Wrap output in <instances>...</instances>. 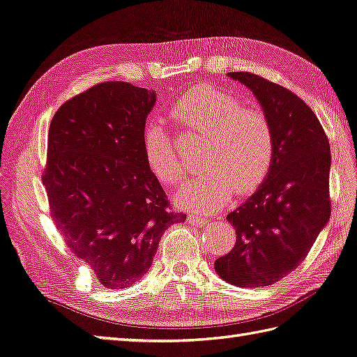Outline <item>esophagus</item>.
<instances>
[{
  "label": "esophagus",
  "mask_w": 357,
  "mask_h": 357,
  "mask_svg": "<svg viewBox=\"0 0 357 357\" xmlns=\"http://www.w3.org/2000/svg\"><path fill=\"white\" fill-rule=\"evenodd\" d=\"M208 220V218L204 216V214H190L188 222L195 223V225H205V222Z\"/></svg>",
  "instance_id": "1"
}]
</instances>
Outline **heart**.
I'll return each instance as SVG.
<instances>
[{
  "label": "heart",
  "mask_w": 357,
  "mask_h": 357,
  "mask_svg": "<svg viewBox=\"0 0 357 357\" xmlns=\"http://www.w3.org/2000/svg\"><path fill=\"white\" fill-rule=\"evenodd\" d=\"M170 115L181 128L206 137L205 170L182 185L175 196L187 210L218 211L234 190L248 193L268 175L273 158V130L268 115L243 105L210 85L187 91L172 105ZM143 151L149 169L164 184H178L185 165L169 130L151 121L143 132Z\"/></svg>",
  "instance_id": "heart-1"
}]
</instances>
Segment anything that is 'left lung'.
Returning a JSON list of instances; mask_svg holds the SVG:
<instances>
[{"label": "left lung", "instance_id": "8db88e82", "mask_svg": "<svg viewBox=\"0 0 357 357\" xmlns=\"http://www.w3.org/2000/svg\"><path fill=\"white\" fill-rule=\"evenodd\" d=\"M228 77L252 91L273 130V158L255 193L231 211L236 245L214 261L238 287L277 283L298 268L330 219V144L317 115L292 91L251 73Z\"/></svg>", "mask_w": 357, "mask_h": 357}]
</instances>
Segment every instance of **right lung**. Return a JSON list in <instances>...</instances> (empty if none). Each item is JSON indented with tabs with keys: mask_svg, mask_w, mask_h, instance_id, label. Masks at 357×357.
Instances as JSON below:
<instances>
[{
	"mask_svg": "<svg viewBox=\"0 0 357 357\" xmlns=\"http://www.w3.org/2000/svg\"><path fill=\"white\" fill-rule=\"evenodd\" d=\"M156 93L105 82L63 103L50 124L43 184L56 228L107 289L129 287L151 269L169 211L143 151Z\"/></svg>",
	"mask_w": 357,
	"mask_h": 357,
	"instance_id": "right-lung-1",
	"label": "right lung"
}]
</instances>
